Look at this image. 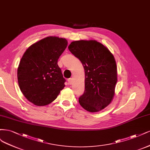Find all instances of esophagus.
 Wrapping results in <instances>:
<instances>
[{
    "instance_id": "1",
    "label": "esophagus",
    "mask_w": 150,
    "mask_h": 150,
    "mask_svg": "<svg viewBox=\"0 0 150 150\" xmlns=\"http://www.w3.org/2000/svg\"><path fill=\"white\" fill-rule=\"evenodd\" d=\"M68 82H69V85H71V84H72V83H73V80H72V79H69L68 80Z\"/></svg>"
}]
</instances>
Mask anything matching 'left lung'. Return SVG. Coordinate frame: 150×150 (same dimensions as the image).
<instances>
[{"label": "left lung", "instance_id": "left-lung-1", "mask_svg": "<svg viewBox=\"0 0 150 150\" xmlns=\"http://www.w3.org/2000/svg\"><path fill=\"white\" fill-rule=\"evenodd\" d=\"M69 50L80 60L85 70L83 95L79 103L90 112H98L112 102L117 83V67L114 56L97 41L71 42Z\"/></svg>", "mask_w": 150, "mask_h": 150}]
</instances>
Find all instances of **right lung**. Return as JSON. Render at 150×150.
<instances>
[{"label": "right lung", "mask_w": 150, "mask_h": 150, "mask_svg": "<svg viewBox=\"0 0 150 150\" xmlns=\"http://www.w3.org/2000/svg\"><path fill=\"white\" fill-rule=\"evenodd\" d=\"M67 44L65 38L50 36L31 45L23 54L17 69L18 83L23 95L35 105L50 104L65 87L57 62Z\"/></svg>", "instance_id": "right-lung-1"}]
</instances>
